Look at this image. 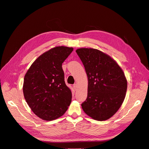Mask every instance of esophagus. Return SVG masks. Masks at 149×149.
I'll return each mask as SVG.
<instances>
[{
    "label": "esophagus",
    "mask_w": 149,
    "mask_h": 149,
    "mask_svg": "<svg viewBox=\"0 0 149 149\" xmlns=\"http://www.w3.org/2000/svg\"><path fill=\"white\" fill-rule=\"evenodd\" d=\"M74 89H75V90H77V88H78V85H77V84H74Z\"/></svg>",
    "instance_id": "obj_1"
}]
</instances>
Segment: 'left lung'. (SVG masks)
Masks as SVG:
<instances>
[{"label":"left lung","instance_id":"obj_1","mask_svg":"<svg viewBox=\"0 0 149 149\" xmlns=\"http://www.w3.org/2000/svg\"><path fill=\"white\" fill-rule=\"evenodd\" d=\"M88 80L83 111L93 120L104 121L114 115L126 97L127 81L121 68L109 55L93 48L76 50Z\"/></svg>","mask_w":149,"mask_h":149}]
</instances>
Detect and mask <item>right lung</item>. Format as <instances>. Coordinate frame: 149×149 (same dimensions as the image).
Segmentation results:
<instances>
[{
	"mask_svg": "<svg viewBox=\"0 0 149 149\" xmlns=\"http://www.w3.org/2000/svg\"><path fill=\"white\" fill-rule=\"evenodd\" d=\"M73 49L63 46L51 48L40 55L25 75L23 95L31 111L43 120L60 118L71 103L72 92L61 66Z\"/></svg>",
	"mask_w": 149,
	"mask_h": 149,
	"instance_id": "1",
	"label": "right lung"
}]
</instances>
